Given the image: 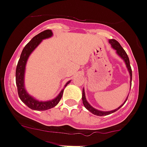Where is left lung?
<instances>
[{
    "mask_svg": "<svg viewBox=\"0 0 147 147\" xmlns=\"http://www.w3.org/2000/svg\"><path fill=\"white\" fill-rule=\"evenodd\" d=\"M109 43L111 44V47H112L114 50H116V53H117V54L118 55V56H119L121 59H122L123 60V61L125 62V64H126V68H127L128 71H129V75H130V86H131V79H132L131 68L130 62H129V57H128L126 51L123 50V49L121 47V45H120V43H119L117 40H116L115 39H109ZM128 96H127V97H126V100L124 101V102H123V104H121L119 107H118L117 109H114V110H112V111H100V110H98V109H96L94 108L93 107H91V106L89 104V103L87 101L86 98L84 88H83V91H82L83 104H84V106L85 107V108L87 110H88L90 112H91L93 114H94V115H96V116H107V115H109V114H112V113L115 112V111H117V110L119 109L123 105V104H125V102H126V100H127Z\"/></svg>",
    "mask_w": 147,
    "mask_h": 147,
    "instance_id": "1",
    "label": "left lung"
}]
</instances>
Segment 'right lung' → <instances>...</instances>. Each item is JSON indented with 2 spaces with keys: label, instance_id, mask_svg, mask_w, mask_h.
Segmentation results:
<instances>
[{
  "label": "right lung",
  "instance_id": "add662e5",
  "mask_svg": "<svg viewBox=\"0 0 147 147\" xmlns=\"http://www.w3.org/2000/svg\"><path fill=\"white\" fill-rule=\"evenodd\" d=\"M52 36H53V33H52L51 30H46L34 36L30 40V42H28L24 48L21 56H20L19 61L18 62V64H17L16 71V82L17 88H18V96H19L20 99L28 107L33 110L45 111V110H48L49 109L56 107L61 98L63 90H64V88H63L56 98L51 100H49V101H39L32 96H30L25 88V71H26V63H27L29 56L31 54L32 52L36 49V48H37V46L41 43L42 40L51 38ZM71 81H68L65 84V87Z\"/></svg>",
  "mask_w": 147,
  "mask_h": 147
}]
</instances>
